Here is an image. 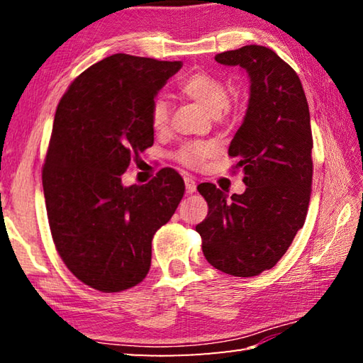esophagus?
I'll use <instances>...</instances> for the list:
<instances>
[{
  "label": "esophagus",
  "instance_id": "34e87169",
  "mask_svg": "<svg viewBox=\"0 0 363 363\" xmlns=\"http://www.w3.org/2000/svg\"><path fill=\"white\" fill-rule=\"evenodd\" d=\"M184 181H186V190H187V194H192V192H195V189H196L195 177H192V176H186V177H184Z\"/></svg>",
  "mask_w": 363,
  "mask_h": 363
}]
</instances>
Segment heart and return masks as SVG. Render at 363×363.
<instances>
[{
	"label": "heart",
	"instance_id": "obj_1",
	"mask_svg": "<svg viewBox=\"0 0 363 363\" xmlns=\"http://www.w3.org/2000/svg\"><path fill=\"white\" fill-rule=\"evenodd\" d=\"M179 91L189 101L199 104L201 108L210 112L219 123L229 121L235 113V106L229 99V91L223 79L206 72L190 73L179 84ZM152 130L162 134L169 126V106L164 97L153 99L149 112ZM214 152L211 143H187L176 152L174 158L184 167L195 168Z\"/></svg>",
	"mask_w": 363,
	"mask_h": 363
}]
</instances>
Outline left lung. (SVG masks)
I'll use <instances>...</instances> for the list:
<instances>
[{
  "label": "left lung",
  "mask_w": 363,
  "mask_h": 363,
  "mask_svg": "<svg viewBox=\"0 0 363 363\" xmlns=\"http://www.w3.org/2000/svg\"><path fill=\"white\" fill-rule=\"evenodd\" d=\"M214 59L240 65L251 79L247 115L229 147L247 190L229 196L200 184L208 214L195 230L213 267L255 277L280 261L304 225L314 173L309 107L296 72L272 49L250 45Z\"/></svg>",
  "instance_id": "left-lung-1"
}]
</instances>
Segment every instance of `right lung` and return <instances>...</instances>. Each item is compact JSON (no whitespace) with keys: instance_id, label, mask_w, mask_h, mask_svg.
I'll use <instances>...</instances> for the list:
<instances>
[{"instance_id":"add662e5","label":"right lung","mask_w":363,"mask_h":363,"mask_svg":"<svg viewBox=\"0 0 363 363\" xmlns=\"http://www.w3.org/2000/svg\"><path fill=\"white\" fill-rule=\"evenodd\" d=\"M181 67L113 54L73 79L59 101L41 174L49 229L67 269L97 291L145 279L152 238L184 196V179L171 168L144 186L121 184L153 145V97Z\"/></svg>"}]
</instances>
